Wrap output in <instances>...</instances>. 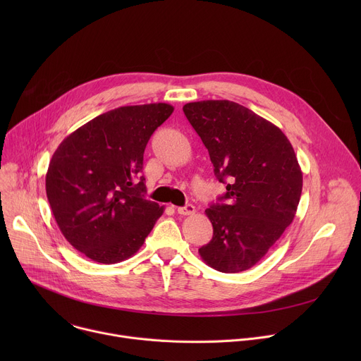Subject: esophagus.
Here are the masks:
<instances>
[{"instance_id":"34e87169","label":"esophagus","mask_w":361,"mask_h":361,"mask_svg":"<svg viewBox=\"0 0 361 361\" xmlns=\"http://www.w3.org/2000/svg\"><path fill=\"white\" fill-rule=\"evenodd\" d=\"M177 213L181 214V216H191L195 213V207L192 204H185L184 207H178L177 209Z\"/></svg>"}]
</instances>
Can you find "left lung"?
Segmentation results:
<instances>
[{
    "label": "left lung",
    "mask_w": 361,
    "mask_h": 361,
    "mask_svg": "<svg viewBox=\"0 0 361 361\" xmlns=\"http://www.w3.org/2000/svg\"><path fill=\"white\" fill-rule=\"evenodd\" d=\"M183 111L227 190L205 210L213 238L198 252L217 271L248 270L295 216L302 173L293 145L279 127L234 101L188 102Z\"/></svg>",
    "instance_id": "left-lung-1"
}]
</instances>
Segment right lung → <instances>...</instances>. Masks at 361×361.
<instances>
[{"label": "right lung", "mask_w": 361, "mask_h": 361, "mask_svg": "<svg viewBox=\"0 0 361 361\" xmlns=\"http://www.w3.org/2000/svg\"><path fill=\"white\" fill-rule=\"evenodd\" d=\"M174 111L166 102L101 114L59 145L45 176L47 198L67 241L88 259L116 264L134 255L164 213L145 200V145Z\"/></svg>", "instance_id": "right-lung-1"}]
</instances>
